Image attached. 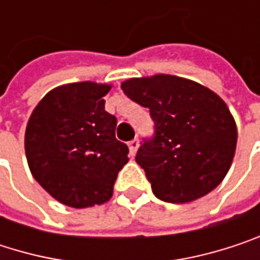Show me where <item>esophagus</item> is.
I'll list each match as a JSON object with an SVG mask.
<instances>
[{"label": "esophagus", "mask_w": 260, "mask_h": 260, "mask_svg": "<svg viewBox=\"0 0 260 260\" xmlns=\"http://www.w3.org/2000/svg\"><path fill=\"white\" fill-rule=\"evenodd\" d=\"M128 146H129L131 155H135V153H137V150H138V146H140V141H138V138H134V140H131L129 143H128Z\"/></svg>", "instance_id": "34e87169"}]
</instances>
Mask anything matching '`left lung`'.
<instances>
[{"label":"left lung","mask_w":260,"mask_h":260,"mask_svg":"<svg viewBox=\"0 0 260 260\" xmlns=\"http://www.w3.org/2000/svg\"><path fill=\"white\" fill-rule=\"evenodd\" d=\"M122 90L149 108L155 122L153 140L140 146L135 161L158 199L189 203L221 183L234 161L238 129L215 91L166 74L126 79Z\"/></svg>","instance_id":"left-lung-1"}]
</instances>
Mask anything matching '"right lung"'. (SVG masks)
Segmentation results:
<instances>
[{
	"instance_id": "add662e5",
	"label": "right lung",
	"mask_w": 260,
	"mask_h": 260,
	"mask_svg": "<svg viewBox=\"0 0 260 260\" xmlns=\"http://www.w3.org/2000/svg\"><path fill=\"white\" fill-rule=\"evenodd\" d=\"M111 84H63L32 110L25 129L32 178L57 202L90 208L108 202L129 149L116 138L117 119L105 111Z\"/></svg>"
}]
</instances>
